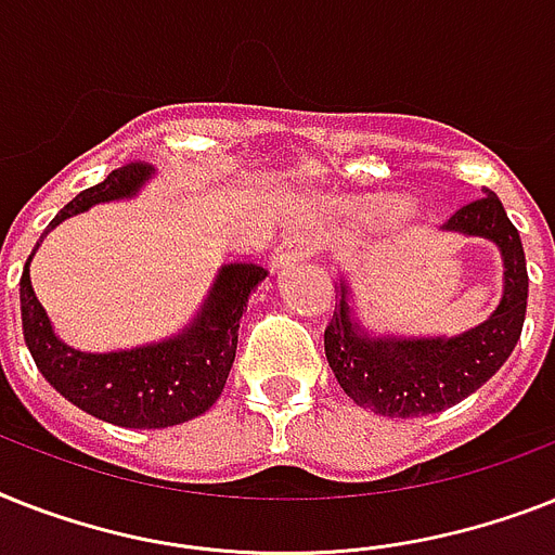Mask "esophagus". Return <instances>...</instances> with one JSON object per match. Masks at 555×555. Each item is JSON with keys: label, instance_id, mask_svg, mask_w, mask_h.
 <instances>
[{"label": "esophagus", "instance_id": "1", "mask_svg": "<svg viewBox=\"0 0 555 555\" xmlns=\"http://www.w3.org/2000/svg\"><path fill=\"white\" fill-rule=\"evenodd\" d=\"M319 245H322L319 231H313V228H296V231H291L282 242H279V247L273 250V262L276 264L296 262L299 256L317 254Z\"/></svg>", "mask_w": 555, "mask_h": 555}]
</instances>
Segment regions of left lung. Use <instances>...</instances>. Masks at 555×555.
I'll return each instance as SVG.
<instances>
[{
  "label": "left lung",
  "instance_id": "left-lung-1",
  "mask_svg": "<svg viewBox=\"0 0 555 555\" xmlns=\"http://www.w3.org/2000/svg\"><path fill=\"white\" fill-rule=\"evenodd\" d=\"M441 231L490 238L502 250L504 291L488 322L459 336H373L353 317L350 287L339 279V305L324 331V356L341 390L379 416L441 413L476 393L507 362L527 310V264L519 231L493 191L459 207Z\"/></svg>",
  "mask_w": 555,
  "mask_h": 555
}]
</instances>
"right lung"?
Listing matches in <instances>:
<instances>
[{"label":"right lung","mask_w":555,"mask_h":555,"mask_svg":"<svg viewBox=\"0 0 555 555\" xmlns=\"http://www.w3.org/2000/svg\"><path fill=\"white\" fill-rule=\"evenodd\" d=\"M151 173L142 162L121 165L107 173L105 182L67 202L48 231L99 202L137 196ZM30 259L34 254L20 279L22 333L39 373L90 416L139 430L182 425L202 416L219 399L236 359L238 319L247 310V296L268 276V270L254 262L224 264L196 319L179 336L133 350L82 353L53 333L51 319L30 285Z\"/></svg>","instance_id":"right-lung-1"}]
</instances>
